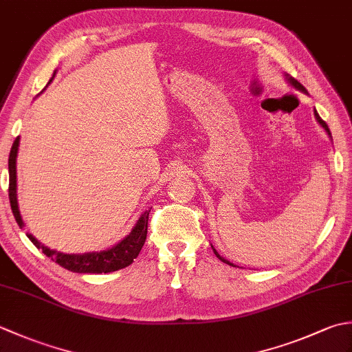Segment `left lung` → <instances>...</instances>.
<instances>
[{"label":"left lung","mask_w":352,"mask_h":352,"mask_svg":"<svg viewBox=\"0 0 352 352\" xmlns=\"http://www.w3.org/2000/svg\"><path fill=\"white\" fill-rule=\"evenodd\" d=\"M284 78H286V81H287V83L292 86V87H294V89H296V91H300V92H302V94H305V95H307L309 92L307 91H305V87L302 86V85H300V83H298V81L295 80V78H292L290 76H289V74H286V72H284ZM315 118H316V121L319 122V125L320 126H322V129L327 131V134H328V136H330L331 138V133H330V129H328V125L322 121V119H320V116L318 115V111H316V109H315ZM212 250H213V252H214V256L216 257H218L221 261H223V263H227V265H230V266H234L233 263H230V261L227 260V258H223V257H221L219 256V254H218V251H216L214 248H213V246H212Z\"/></svg>","instance_id":"obj_1"}]
</instances>
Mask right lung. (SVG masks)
Instances as JSON below:
<instances>
[{
    "instance_id": "right-lung-1",
    "label": "right lung",
    "mask_w": 352,
    "mask_h": 352,
    "mask_svg": "<svg viewBox=\"0 0 352 352\" xmlns=\"http://www.w3.org/2000/svg\"><path fill=\"white\" fill-rule=\"evenodd\" d=\"M56 72L52 74L51 80L48 85L54 80ZM18 149H19V136L14 139L10 155H9V199H10V207L14 219H16L18 226L24 228V221H22V216L19 212L18 206V192H16V157H18ZM151 210H146L140 214L138 222L134 223L131 231L126 234L122 241H119L113 246H110L107 250L102 251H92V252H83V254H66L56 250H51L48 246L41 243L37 239L27 233V237L33 242L37 250H42L45 256L50 257L52 261H56L57 265L62 267L68 269L71 272L77 274H107V272H115L119 269H124L133 263V260L139 256V252L146 241V233H148V216Z\"/></svg>"
}]
</instances>
